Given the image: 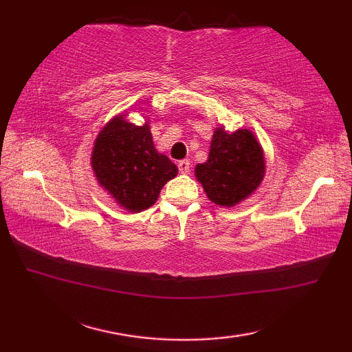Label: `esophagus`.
Masks as SVG:
<instances>
[{"instance_id":"1","label":"esophagus","mask_w":352,"mask_h":352,"mask_svg":"<svg viewBox=\"0 0 352 352\" xmlns=\"http://www.w3.org/2000/svg\"><path fill=\"white\" fill-rule=\"evenodd\" d=\"M178 170H180L182 174H189V172H190V163H189V160H180V162H178Z\"/></svg>"}]
</instances>
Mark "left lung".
<instances>
[{
    "instance_id": "obj_1",
    "label": "left lung",
    "mask_w": 352,
    "mask_h": 352,
    "mask_svg": "<svg viewBox=\"0 0 352 352\" xmlns=\"http://www.w3.org/2000/svg\"><path fill=\"white\" fill-rule=\"evenodd\" d=\"M198 182L214 204L231 207L250 197L265 174L261 146L248 130L213 134L210 154L195 168Z\"/></svg>"
}]
</instances>
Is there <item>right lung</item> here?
Listing matches in <instances>:
<instances>
[{"label":"right lung","mask_w":352,"mask_h":352,"mask_svg":"<svg viewBox=\"0 0 352 352\" xmlns=\"http://www.w3.org/2000/svg\"><path fill=\"white\" fill-rule=\"evenodd\" d=\"M92 168L101 186L130 212L151 207L177 166L154 148L148 124L134 125L118 116L96 138Z\"/></svg>","instance_id":"obj_1"}]
</instances>
